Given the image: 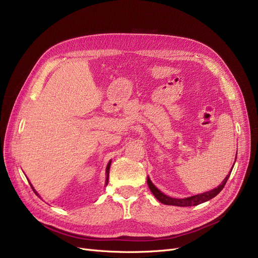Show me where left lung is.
Instances as JSON below:
<instances>
[{"label": "left lung", "instance_id": "left-lung-1", "mask_svg": "<svg viewBox=\"0 0 258 258\" xmlns=\"http://www.w3.org/2000/svg\"><path fill=\"white\" fill-rule=\"evenodd\" d=\"M235 161H236V158H235ZM230 174L231 173H229L228 176L225 177V179L222 181V183L219 185L217 188H214L210 191H205L203 194L191 196V197H187V198H184V199L171 198V197H168V196H166L165 194H163L161 190H159L156 186H154L153 183L150 181L149 177L147 178V184H148V186H149V188H150L151 192L153 194L154 197H156L163 204L176 205V207H194V205L201 204L203 202H207V201L211 200L212 198L216 197V196H217L222 190V188L224 187V185H225L226 181H228Z\"/></svg>", "mask_w": 258, "mask_h": 258}]
</instances>
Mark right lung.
<instances>
[{
	"mask_svg": "<svg viewBox=\"0 0 258 258\" xmlns=\"http://www.w3.org/2000/svg\"><path fill=\"white\" fill-rule=\"evenodd\" d=\"M110 165H111V160L109 161V163H108V165H107V168H106V185L108 184V180H109V171H110ZM33 188V190H34V192L37 195V196H39V194L34 189V187H32ZM40 197V196H39Z\"/></svg>",
	"mask_w": 258,
	"mask_h": 258,
	"instance_id": "1",
	"label": "right lung"
}]
</instances>
